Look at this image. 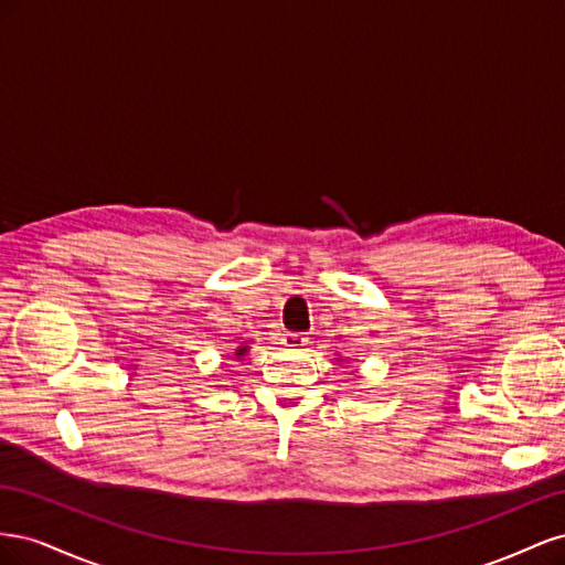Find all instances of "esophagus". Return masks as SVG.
Wrapping results in <instances>:
<instances>
[{
  "label": "esophagus",
  "mask_w": 565,
  "mask_h": 565,
  "mask_svg": "<svg viewBox=\"0 0 565 565\" xmlns=\"http://www.w3.org/2000/svg\"><path fill=\"white\" fill-rule=\"evenodd\" d=\"M282 344L289 349H303V347H309V337L297 334V332H287L282 337Z\"/></svg>",
  "instance_id": "1"
}]
</instances>
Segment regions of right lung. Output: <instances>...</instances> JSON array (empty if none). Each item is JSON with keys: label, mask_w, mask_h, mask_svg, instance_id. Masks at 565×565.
I'll return each mask as SVG.
<instances>
[{"label": "right lung", "mask_w": 565, "mask_h": 565, "mask_svg": "<svg viewBox=\"0 0 565 565\" xmlns=\"http://www.w3.org/2000/svg\"><path fill=\"white\" fill-rule=\"evenodd\" d=\"M245 351H247L245 347H243V349H237V353H235V355H237V358H241V355H245Z\"/></svg>", "instance_id": "1"}]
</instances>
